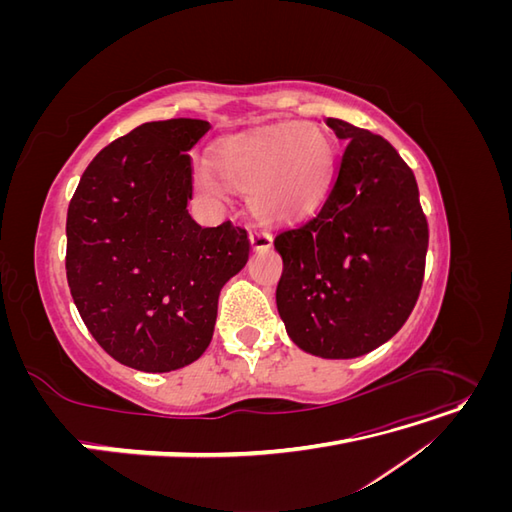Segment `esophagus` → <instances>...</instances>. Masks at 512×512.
<instances>
[{
	"instance_id": "esophagus-1",
	"label": "esophagus",
	"mask_w": 512,
	"mask_h": 512,
	"mask_svg": "<svg viewBox=\"0 0 512 512\" xmlns=\"http://www.w3.org/2000/svg\"><path fill=\"white\" fill-rule=\"evenodd\" d=\"M250 243H252V250H269L273 239H271V232L265 228H254L250 232Z\"/></svg>"
}]
</instances>
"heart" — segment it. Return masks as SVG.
<instances>
[{
  "label": "heart",
  "instance_id": "1",
  "mask_svg": "<svg viewBox=\"0 0 512 512\" xmlns=\"http://www.w3.org/2000/svg\"><path fill=\"white\" fill-rule=\"evenodd\" d=\"M218 177L250 196L256 218L286 222L312 211L327 192L333 168V141L312 121L228 136L213 149ZM194 188L207 198H222V185L207 168L194 170Z\"/></svg>",
  "mask_w": 512,
  "mask_h": 512
}]
</instances>
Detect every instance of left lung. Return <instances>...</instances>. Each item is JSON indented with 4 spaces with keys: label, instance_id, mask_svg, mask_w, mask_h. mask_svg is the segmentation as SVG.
Masks as SVG:
<instances>
[{
    "label": "left lung",
    "instance_id": "8db88e82",
    "mask_svg": "<svg viewBox=\"0 0 512 512\" xmlns=\"http://www.w3.org/2000/svg\"><path fill=\"white\" fill-rule=\"evenodd\" d=\"M346 141L316 215L277 232L286 333L322 359H354L404 327L423 286L429 230L408 164L382 136L327 119Z\"/></svg>",
    "mask_w": 512,
    "mask_h": 512
}]
</instances>
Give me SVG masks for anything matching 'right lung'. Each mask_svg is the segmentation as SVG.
<instances>
[{"mask_svg":"<svg viewBox=\"0 0 512 512\" xmlns=\"http://www.w3.org/2000/svg\"><path fill=\"white\" fill-rule=\"evenodd\" d=\"M209 130L188 117L143 123L91 160L68 207L74 305L115 361L149 374L207 350L220 290L250 258L243 228L188 213V151Z\"/></svg>","mask_w":512,"mask_h":512,"instance_id":"obj_1","label":"right lung"}]
</instances>
